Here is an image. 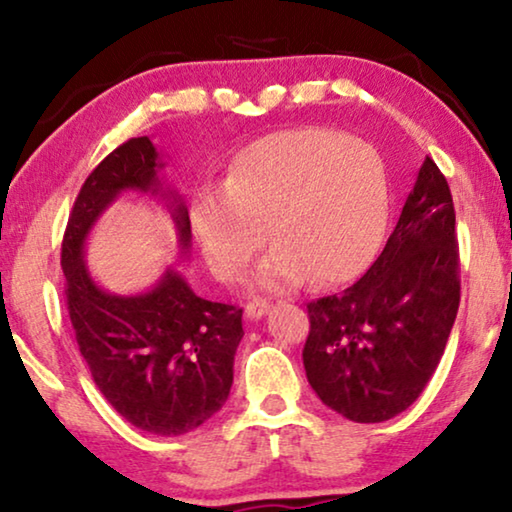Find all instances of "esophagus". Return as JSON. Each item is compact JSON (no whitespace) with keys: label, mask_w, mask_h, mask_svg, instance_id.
Instances as JSON below:
<instances>
[{"label":"esophagus","mask_w":512,"mask_h":512,"mask_svg":"<svg viewBox=\"0 0 512 512\" xmlns=\"http://www.w3.org/2000/svg\"><path fill=\"white\" fill-rule=\"evenodd\" d=\"M268 312H270L268 300H254V303H249L247 307H244V314H247L249 319H261Z\"/></svg>","instance_id":"obj_1"}]
</instances>
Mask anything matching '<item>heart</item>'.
<instances>
[{"label":"heart","instance_id":"1","mask_svg":"<svg viewBox=\"0 0 512 512\" xmlns=\"http://www.w3.org/2000/svg\"><path fill=\"white\" fill-rule=\"evenodd\" d=\"M389 216L382 160L326 128L272 132L235 153L221 184L191 200V226L209 268L235 282L265 237L277 244L256 270L268 291L340 284L368 268ZM269 233H264V226Z\"/></svg>","mask_w":512,"mask_h":512}]
</instances>
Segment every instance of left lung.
Here are the masks:
<instances>
[{
	"instance_id": "1",
	"label": "left lung",
	"mask_w": 512,
	"mask_h": 512,
	"mask_svg": "<svg viewBox=\"0 0 512 512\" xmlns=\"http://www.w3.org/2000/svg\"><path fill=\"white\" fill-rule=\"evenodd\" d=\"M459 310L450 186L426 156L387 247L359 282L307 305V382L361 424L410 408L445 352Z\"/></svg>"
}]
</instances>
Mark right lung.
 Returning a JSON list of instances; mask_svg holds the SVG:
<instances>
[{"label": "right lung", "instance_id": "1", "mask_svg": "<svg viewBox=\"0 0 512 512\" xmlns=\"http://www.w3.org/2000/svg\"><path fill=\"white\" fill-rule=\"evenodd\" d=\"M163 167L151 139L135 137L90 172L62 240V270L76 342L102 396L137 429L181 436L228 401L242 310L195 296L174 265L142 293H109L83 258L90 230L125 191L165 202L188 254L191 219L181 195L160 181Z\"/></svg>", "mask_w": 512, "mask_h": 512}]
</instances>
